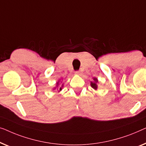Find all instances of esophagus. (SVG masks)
I'll return each mask as SVG.
<instances>
[{
	"mask_svg": "<svg viewBox=\"0 0 146 146\" xmlns=\"http://www.w3.org/2000/svg\"><path fill=\"white\" fill-rule=\"evenodd\" d=\"M75 74H77V75H81V72L80 71H76L75 72Z\"/></svg>",
	"mask_w": 146,
	"mask_h": 146,
	"instance_id": "34e87169",
	"label": "esophagus"
}]
</instances>
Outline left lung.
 <instances>
[{
	"mask_svg": "<svg viewBox=\"0 0 146 146\" xmlns=\"http://www.w3.org/2000/svg\"><path fill=\"white\" fill-rule=\"evenodd\" d=\"M94 81H95V82H97L98 81L96 79H94ZM91 87H93V89H97V85H96V83H93V82H91Z\"/></svg>",
	"mask_w": 146,
	"mask_h": 146,
	"instance_id": "1",
	"label": "left lung"
}]
</instances>
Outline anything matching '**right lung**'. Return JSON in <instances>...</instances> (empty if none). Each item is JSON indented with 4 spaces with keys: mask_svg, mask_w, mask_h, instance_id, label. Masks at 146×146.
I'll list each match as a JSON object with an SVG mask.
<instances>
[{
    "mask_svg": "<svg viewBox=\"0 0 146 146\" xmlns=\"http://www.w3.org/2000/svg\"><path fill=\"white\" fill-rule=\"evenodd\" d=\"M57 85H58V83H57ZM61 89H61V87H60V88H59V91H61Z\"/></svg>",
    "mask_w": 146,
    "mask_h": 146,
    "instance_id": "right-lung-1",
    "label": "right lung"
}]
</instances>
